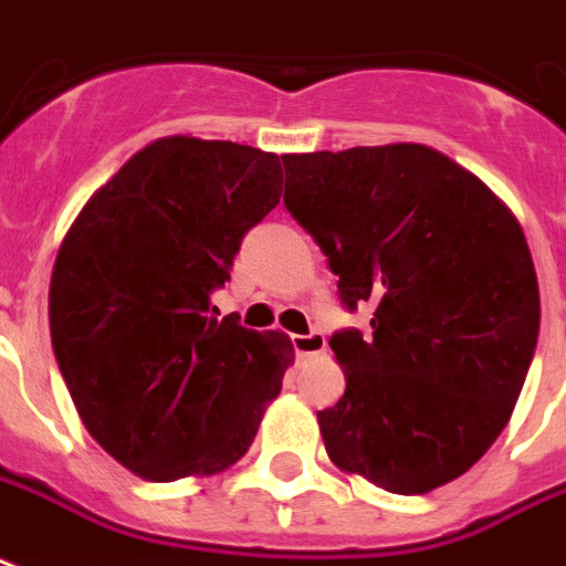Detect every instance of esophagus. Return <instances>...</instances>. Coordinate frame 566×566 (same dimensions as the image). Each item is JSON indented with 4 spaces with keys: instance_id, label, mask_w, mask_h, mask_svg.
<instances>
[{
    "instance_id": "1",
    "label": "esophagus",
    "mask_w": 566,
    "mask_h": 566,
    "mask_svg": "<svg viewBox=\"0 0 566 566\" xmlns=\"http://www.w3.org/2000/svg\"><path fill=\"white\" fill-rule=\"evenodd\" d=\"M293 350L296 356H317L326 350V335L323 332H308V335H293Z\"/></svg>"
}]
</instances>
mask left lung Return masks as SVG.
Listing matches in <instances>:
<instances>
[{"label": "left lung", "instance_id": "left-lung-1", "mask_svg": "<svg viewBox=\"0 0 566 566\" xmlns=\"http://www.w3.org/2000/svg\"><path fill=\"white\" fill-rule=\"evenodd\" d=\"M284 207L370 335L335 332L347 388L317 412L340 472L421 495L469 472L511 421L541 332L516 216L446 154L398 142L284 154Z\"/></svg>", "mask_w": 566, "mask_h": 566}]
</instances>
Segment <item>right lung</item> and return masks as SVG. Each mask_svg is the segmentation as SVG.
<instances>
[{
  "mask_svg": "<svg viewBox=\"0 0 566 566\" xmlns=\"http://www.w3.org/2000/svg\"><path fill=\"white\" fill-rule=\"evenodd\" d=\"M279 198L275 154L166 136L64 234L50 282L55 361L85 430L133 474L166 484L222 472L279 398L291 340L207 317L245 231Z\"/></svg>",
  "mask_w": 566,
  "mask_h": 566,
  "instance_id": "right-lung-1",
  "label": "right lung"
}]
</instances>
